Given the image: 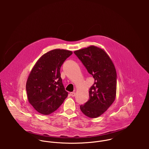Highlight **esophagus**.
<instances>
[{
    "label": "esophagus",
    "mask_w": 149,
    "mask_h": 149,
    "mask_svg": "<svg viewBox=\"0 0 149 149\" xmlns=\"http://www.w3.org/2000/svg\"><path fill=\"white\" fill-rule=\"evenodd\" d=\"M70 95L71 96L74 97V96H76V93H75V92H70Z\"/></svg>",
    "instance_id": "obj_1"
}]
</instances>
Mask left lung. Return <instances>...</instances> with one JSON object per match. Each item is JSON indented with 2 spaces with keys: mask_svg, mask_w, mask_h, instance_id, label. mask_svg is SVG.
I'll use <instances>...</instances> for the list:
<instances>
[{
  "mask_svg": "<svg viewBox=\"0 0 149 149\" xmlns=\"http://www.w3.org/2000/svg\"><path fill=\"white\" fill-rule=\"evenodd\" d=\"M95 81L89 89V98L80 109L86 116L95 118L102 115L115 99L117 74L106 53L94 46L74 51Z\"/></svg>",
  "mask_w": 149,
  "mask_h": 149,
  "instance_id": "1",
  "label": "left lung"
}]
</instances>
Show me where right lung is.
Returning a JSON list of instances; mask_svg holds the SVG:
<instances>
[{
	"instance_id": "right-lung-1",
	"label": "right lung",
	"mask_w": 149,
	"mask_h": 149,
	"mask_svg": "<svg viewBox=\"0 0 149 149\" xmlns=\"http://www.w3.org/2000/svg\"><path fill=\"white\" fill-rule=\"evenodd\" d=\"M72 52L54 49L38 60L31 70L26 88L29 103L43 115L56 111L68 96L62 82L61 66Z\"/></svg>"
}]
</instances>
